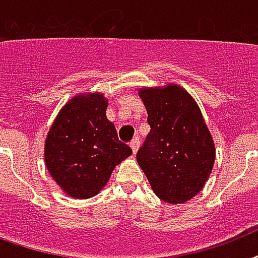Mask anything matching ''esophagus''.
Returning a JSON list of instances; mask_svg holds the SVG:
<instances>
[{"label":"esophagus","mask_w":258,"mask_h":258,"mask_svg":"<svg viewBox=\"0 0 258 258\" xmlns=\"http://www.w3.org/2000/svg\"><path fill=\"white\" fill-rule=\"evenodd\" d=\"M131 148H132V151H133V153H137V151H139V148H140V141L139 139H135L131 143Z\"/></svg>","instance_id":"obj_1"}]
</instances>
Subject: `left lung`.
I'll return each instance as SVG.
<instances>
[{
	"instance_id": "1",
	"label": "left lung",
	"mask_w": 258,
	"mask_h": 258,
	"mask_svg": "<svg viewBox=\"0 0 258 258\" xmlns=\"http://www.w3.org/2000/svg\"><path fill=\"white\" fill-rule=\"evenodd\" d=\"M151 132L137 163L153 192L171 205L185 203L209 180L215 145L197 101L181 86L141 87Z\"/></svg>"
}]
</instances>
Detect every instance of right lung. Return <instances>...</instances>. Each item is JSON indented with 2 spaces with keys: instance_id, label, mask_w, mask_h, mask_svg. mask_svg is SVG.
Masks as SVG:
<instances>
[{
  "instance_id": "right-lung-1",
  "label": "right lung",
  "mask_w": 258,
  "mask_h": 258,
  "mask_svg": "<svg viewBox=\"0 0 258 258\" xmlns=\"http://www.w3.org/2000/svg\"><path fill=\"white\" fill-rule=\"evenodd\" d=\"M102 93H81L57 113L44 144L48 172L74 199H89L101 191L115 165L132 155L106 117Z\"/></svg>"
}]
</instances>
